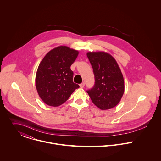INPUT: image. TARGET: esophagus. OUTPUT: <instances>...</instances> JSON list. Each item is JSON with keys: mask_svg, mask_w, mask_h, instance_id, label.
<instances>
[{"mask_svg": "<svg viewBox=\"0 0 161 161\" xmlns=\"http://www.w3.org/2000/svg\"><path fill=\"white\" fill-rule=\"evenodd\" d=\"M80 88H83V87L85 86V83H81V84L80 85Z\"/></svg>", "mask_w": 161, "mask_h": 161, "instance_id": "34e87169", "label": "esophagus"}]
</instances>
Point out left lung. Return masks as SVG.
Listing matches in <instances>:
<instances>
[{
	"mask_svg": "<svg viewBox=\"0 0 161 161\" xmlns=\"http://www.w3.org/2000/svg\"><path fill=\"white\" fill-rule=\"evenodd\" d=\"M95 85L87 91L92 102L101 109H109L120 101L125 92L123 74L115 59L103 52H88Z\"/></svg>",
	"mask_w": 161,
	"mask_h": 161,
	"instance_id": "obj_1",
	"label": "left lung"
}]
</instances>
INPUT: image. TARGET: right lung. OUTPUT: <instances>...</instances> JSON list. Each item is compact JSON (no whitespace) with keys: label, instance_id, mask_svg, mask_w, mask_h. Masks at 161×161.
<instances>
[{"label":"right lung","instance_id":"add662e5","mask_svg":"<svg viewBox=\"0 0 161 161\" xmlns=\"http://www.w3.org/2000/svg\"><path fill=\"white\" fill-rule=\"evenodd\" d=\"M79 52L66 46L50 50L39 64L35 78L38 94L48 106H58L80 86L73 83L70 66Z\"/></svg>","mask_w":161,"mask_h":161}]
</instances>
